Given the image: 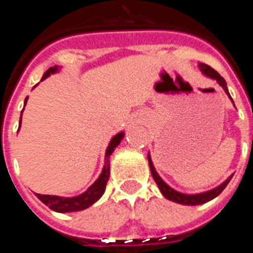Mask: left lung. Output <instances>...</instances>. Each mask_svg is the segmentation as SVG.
Returning <instances> with one entry per match:
<instances>
[{"instance_id": "obj_1", "label": "left lung", "mask_w": 253, "mask_h": 253, "mask_svg": "<svg viewBox=\"0 0 253 253\" xmlns=\"http://www.w3.org/2000/svg\"><path fill=\"white\" fill-rule=\"evenodd\" d=\"M200 71H202V72L204 73L207 77H210V78H213V80H215V81L223 87V90L225 91V93L229 96V99L232 100L231 95H229V92H228L227 82H225V80L222 77V76L216 72L215 69H213L211 67L207 66V64H200ZM232 102H233V100H232ZM148 162H149V169H151V172H152V177H153L154 181H156V184H157L158 189L161 190L162 195L165 196L166 199H169V200H171V202H175V203H177V204H182V205H199V204H204V203L210 202V200H213L214 198H216V196H218L219 194L222 193L223 190L225 189V186H227L228 182H229L232 178V176L231 177H228L222 185H219L218 187H215V189H213V190H210V191H207V193L189 195V194L178 193V191L173 190L172 187H169V185H167L166 182L162 180V178L160 177V175H158L157 171H156V169H154L153 163H152L151 156H149V154H148Z\"/></svg>"}]
</instances>
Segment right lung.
Segmentation results:
<instances>
[{"instance_id": "right-lung-1", "label": "right lung", "mask_w": 253, "mask_h": 253, "mask_svg": "<svg viewBox=\"0 0 253 253\" xmlns=\"http://www.w3.org/2000/svg\"><path fill=\"white\" fill-rule=\"evenodd\" d=\"M57 66L50 67V68L44 73L43 77H42V81L45 80L46 77H49L51 73L57 72ZM26 101H28V97L25 99V105ZM22 110H24V109H22ZM20 124H21V116H20ZM123 138H124V133L120 131L119 134H116L115 137H113V139L110 140L109 146H107L106 153H105V166L104 169H102L101 175L99 176V178H97V180H96L84 194L75 196V198H62V196L40 195V194H37L38 199H39L42 203H44L46 207H49L51 210H54V211H58V213L80 211V210L87 209L88 207H91V205H92L93 203L97 202V200L102 196V194H104L107 180H109V176H110V156L113 154L114 149L119 146V143L122 142Z\"/></svg>"}]
</instances>
